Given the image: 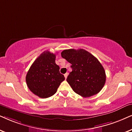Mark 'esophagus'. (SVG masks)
I'll return each mask as SVG.
<instances>
[{
	"instance_id": "34e87169",
	"label": "esophagus",
	"mask_w": 132,
	"mask_h": 132,
	"mask_svg": "<svg viewBox=\"0 0 132 132\" xmlns=\"http://www.w3.org/2000/svg\"><path fill=\"white\" fill-rule=\"evenodd\" d=\"M68 75V73H66V74H65L64 75V77H65V79H66V78H67Z\"/></svg>"
}]
</instances>
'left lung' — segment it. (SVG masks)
Masks as SVG:
<instances>
[{
	"instance_id": "obj_1",
	"label": "left lung",
	"mask_w": 132,
	"mask_h": 132,
	"mask_svg": "<svg viewBox=\"0 0 132 132\" xmlns=\"http://www.w3.org/2000/svg\"><path fill=\"white\" fill-rule=\"evenodd\" d=\"M61 55L71 64L66 80L75 93L89 97L101 91L105 83V71L94 56L82 49L64 50Z\"/></svg>"
}]
</instances>
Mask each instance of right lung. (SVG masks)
Masks as SVG:
<instances>
[{
	"mask_svg": "<svg viewBox=\"0 0 132 132\" xmlns=\"http://www.w3.org/2000/svg\"><path fill=\"white\" fill-rule=\"evenodd\" d=\"M55 54L46 51L31 64L26 76L28 88L41 98L53 96L65 78L55 63Z\"/></svg>",
	"mask_w": 132,
	"mask_h": 132,
	"instance_id": "obj_1",
	"label": "right lung"
}]
</instances>
